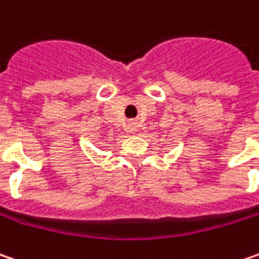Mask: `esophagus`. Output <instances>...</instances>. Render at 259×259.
I'll return each mask as SVG.
<instances>
[{
	"instance_id": "obj_1",
	"label": "esophagus",
	"mask_w": 259,
	"mask_h": 259,
	"mask_svg": "<svg viewBox=\"0 0 259 259\" xmlns=\"http://www.w3.org/2000/svg\"><path fill=\"white\" fill-rule=\"evenodd\" d=\"M136 130H137L136 122H130V123H128V131H130V133H136Z\"/></svg>"
}]
</instances>
